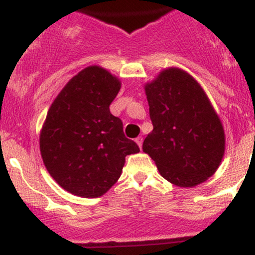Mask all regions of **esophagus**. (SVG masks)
<instances>
[{"label":"esophagus","instance_id":"esophagus-1","mask_svg":"<svg viewBox=\"0 0 255 255\" xmlns=\"http://www.w3.org/2000/svg\"><path fill=\"white\" fill-rule=\"evenodd\" d=\"M135 143L138 144V146H139V148H142V145H143V138H142V137L135 138Z\"/></svg>","mask_w":255,"mask_h":255}]
</instances>
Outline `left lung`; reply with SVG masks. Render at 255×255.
I'll return each instance as SVG.
<instances>
[{"label":"left lung","mask_w":255,"mask_h":255,"mask_svg":"<svg viewBox=\"0 0 255 255\" xmlns=\"http://www.w3.org/2000/svg\"><path fill=\"white\" fill-rule=\"evenodd\" d=\"M153 130L143 151L160 175L180 187H192L216 173L225 154V130L206 94L177 68L161 71L145 85Z\"/></svg>","instance_id":"8db88e82"}]
</instances>
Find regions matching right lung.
I'll use <instances>...</instances> for the list:
<instances>
[{
  "label": "right lung",
  "mask_w": 255,
  "mask_h": 255,
  "mask_svg": "<svg viewBox=\"0 0 255 255\" xmlns=\"http://www.w3.org/2000/svg\"><path fill=\"white\" fill-rule=\"evenodd\" d=\"M121 82L100 66L81 70L49 109L40 132V154L51 177L68 192L99 197L122 174L126 156L139 146L126 138L110 112Z\"/></svg>",
  "instance_id": "obj_1"
}]
</instances>
